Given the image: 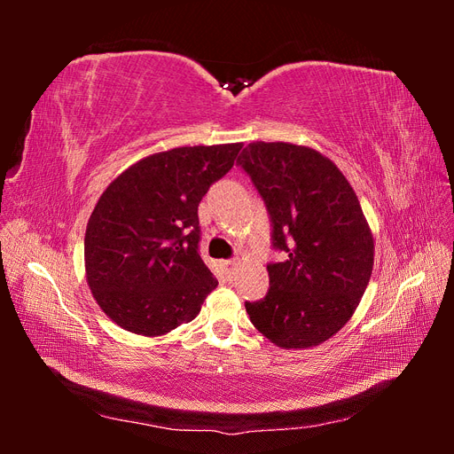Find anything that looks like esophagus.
Masks as SVG:
<instances>
[{
    "label": "esophagus",
    "mask_w": 454,
    "mask_h": 454,
    "mask_svg": "<svg viewBox=\"0 0 454 454\" xmlns=\"http://www.w3.org/2000/svg\"><path fill=\"white\" fill-rule=\"evenodd\" d=\"M222 267H223V270L229 274V277H231V274L232 272H235V267H237V261H222Z\"/></svg>",
    "instance_id": "34e87169"
}]
</instances>
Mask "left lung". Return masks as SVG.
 Wrapping results in <instances>:
<instances>
[{
    "mask_svg": "<svg viewBox=\"0 0 454 454\" xmlns=\"http://www.w3.org/2000/svg\"><path fill=\"white\" fill-rule=\"evenodd\" d=\"M237 164L267 204L272 246L287 254L267 265L269 292L246 312L280 348L318 347L352 318L373 270L360 200L335 162L307 145L252 142Z\"/></svg>",
    "mask_w": 454,
    "mask_h": 454,
    "instance_id": "obj_1",
    "label": "left lung"
}]
</instances>
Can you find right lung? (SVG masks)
I'll list each match as a JSON object with an SVG mask.
<instances>
[{
	"label": "right lung",
	"mask_w": 454,
	"mask_h": 454,
	"mask_svg": "<svg viewBox=\"0 0 454 454\" xmlns=\"http://www.w3.org/2000/svg\"><path fill=\"white\" fill-rule=\"evenodd\" d=\"M240 149L160 151L106 187L87 223L85 272L96 303L117 325L160 337L200 312L217 280L199 255V202Z\"/></svg>",
	"instance_id": "1"
}]
</instances>
